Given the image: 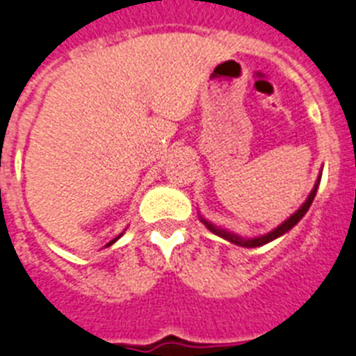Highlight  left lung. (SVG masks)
I'll use <instances>...</instances> for the list:
<instances>
[{
    "label": "left lung",
    "mask_w": 356,
    "mask_h": 356,
    "mask_svg": "<svg viewBox=\"0 0 356 356\" xmlns=\"http://www.w3.org/2000/svg\"><path fill=\"white\" fill-rule=\"evenodd\" d=\"M317 185H319V181H317V184H316V187H314V191H312V193H310V196H308V200L305 201V205L301 207V209L298 210V212H296L294 216L289 217V219L284 222V225H280L278 228L273 229L271 234L262 235V237H257V238H242V237H238V235H235V234H229V232H226V229L216 228V226L210 225V222H207V221H203V222H205L207 228H209L210 232H213V234L219 235V237L226 238V241L234 242V244H237V246H244V248H259V246H264V244H267V242L275 241L276 237H280V235H284L285 232H289V229H291L292 226H294L296 222L300 221L301 217H303L305 213H307V210L310 209V205H312L314 197H316Z\"/></svg>",
    "instance_id": "left-lung-1"
}]
</instances>
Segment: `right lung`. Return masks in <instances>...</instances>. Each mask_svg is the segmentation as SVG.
<instances>
[{
  "instance_id": "add662e5",
  "label": "right lung",
  "mask_w": 356,
  "mask_h": 356,
  "mask_svg": "<svg viewBox=\"0 0 356 356\" xmlns=\"http://www.w3.org/2000/svg\"><path fill=\"white\" fill-rule=\"evenodd\" d=\"M112 242H115V238H114V241H112ZM112 242H108V244H112Z\"/></svg>"
}]
</instances>
